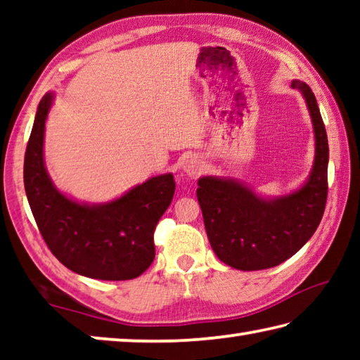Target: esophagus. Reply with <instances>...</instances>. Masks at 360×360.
<instances>
[{
    "label": "esophagus",
    "mask_w": 360,
    "mask_h": 360,
    "mask_svg": "<svg viewBox=\"0 0 360 360\" xmlns=\"http://www.w3.org/2000/svg\"><path fill=\"white\" fill-rule=\"evenodd\" d=\"M184 172H186L188 176H197V174H200V172H202V162H200L197 157L187 158L186 163H184Z\"/></svg>",
    "instance_id": "34e87169"
}]
</instances>
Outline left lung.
<instances>
[{"instance_id": "1", "label": "left lung", "mask_w": 360, "mask_h": 360, "mask_svg": "<svg viewBox=\"0 0 360 360\" xmlns=\"http://www.w3.org/2000/svg\"><path fill=\"white\" fill-rule=\"evenodd\" d=\"M307 101L314 130V163L298 191L262 198L241 182L216 176L198 179L197 198L212 251L225 265L254 271L276 266L300 251L324 214L328 143L316 96L308 84L292 81Z\"/></svg>"}]
</instances>
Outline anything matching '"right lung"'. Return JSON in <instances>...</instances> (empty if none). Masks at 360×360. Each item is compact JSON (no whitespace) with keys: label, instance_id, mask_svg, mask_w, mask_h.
Listing matches in <instances>:
<instances>
[{"label":"right lung","instance_id":"obj_1","mask_svg":"<svg viewBox=\"0 0 360 360\" xmlns=\"http://www.w3.org/2000/svg\"><path fill=\"white\" fill-rule=\"evenodd\" d=\"M53 95L46 94L30 135L23 182L30 208L51 252L77 275L125 281L155 257L154 230L172 203V173L154 176L103 205L75 202L57 191L44 165V129Z\"/></svg>","mask_w":360,"mask_h":360}]
</instances>
